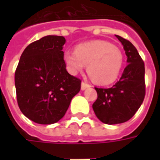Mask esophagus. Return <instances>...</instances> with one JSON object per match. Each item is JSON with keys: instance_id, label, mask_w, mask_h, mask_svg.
<instances>
[{"instance_id": "1", "label": "esophagus", "mask_w": 160, "mask_h": 160, "mask_svg": "<svg viewBox=\"0 0 160 160\" xmlns=\"http://www.w3.org/2000/svg\"><path fill=\"white\" fill-rule=\"evenodd\" d=\"M89 87H91V85H89V84L86 83V82H82L81 83V90L82 91L86 90L87 88H89Z\"/></svg>"}]
</instances>
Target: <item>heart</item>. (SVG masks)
<instances>
[{
	"mask_svg": "<svg viewBox=\"0 0 160 160\" xmlns=\"http://www.w3.org/2000/svg\"><path fill=\"white\" fill-rule=\"evenodd\" d=\"M64 62L73 74L87 70L95 82L109 85L119 76L123 64V56L117 46L102 40L83 42L76 46L75 51L64 52Z\"/></svg>",
	"mask_w": 160,
	"mask_h": 160,
	"instance_id": "b5f03b06",
	"label": "heart"
}]
</instances>
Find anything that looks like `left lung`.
<instances>
[{"mask_svg":"<svg viewBox=\"0 0 160 160\" xmlns=\"http://www.w3.org/2000/svg\"><path fill=\"white\" fill-rule=\"evenodd\" d=\"M127 56L128 65L119 81L111 88H98V98L92 104L95 115L105 124L125 122L141 107L146 94L144 62L128 40L116 35Z\"/></svg>","mask_w":160,"mask_h":160,"instance_id":"1","label":"left lung"}]
</instances>
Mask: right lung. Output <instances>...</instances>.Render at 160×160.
Wrapping results in <instances>:
<instances>
[{
  "label": "right lung",
  "instance_id": "add662e5",
  "mask_svg": "<svg viewBox=\"0 0 160 160\" xmlns=\"http://www.w3.org/2000/svg\"><path fill=\"white\" fill-rule=\"evenodd\" d=\"M64 37L45 36L23 51L14 75L19 107L30 120L56 123L80 90L81 80L68 73Z\"/></svg>",
  "mask_w": 160,
  "mask_h": 160
}]
</instances>
